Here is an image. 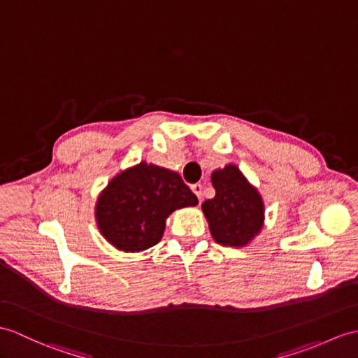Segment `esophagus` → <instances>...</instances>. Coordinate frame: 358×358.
<instances>
[{
	"instance_id": "esophagus-1",
	"label": "esophagus",
	"mask_w": 358,
	"mask_h": 358,
	"mask_svg": "<svg viewBox=\"0 0 358 358\" xmlns=\"http://www.w3.org/2000/svg\"><path fill=\"white\" fill-rule=\"evenodd\" d=\"M190 189H192V192L198 196V201L201 203L203 201V185L201 182H195V185L190 186Z\"/></svg>"
}]
</instances>
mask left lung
I'll use <instances>...</instances> for the list:
<instances>
[{"label": "left lung", "mask_w": 358, "mask_h": 358, "mask_svg": "<svg viewBox=\"0 0 358 358\" xmlns=\"http://www.w3.org/2000/svg\"><path fill=\"white\" fill-rule=\"evenodd\" d=\"M215 196L201 204L210 235L224 247H245L261 234L265 220L262 195L234 163L210 176Z\"/></svg>", "instance_id": "1"}]
</instances>
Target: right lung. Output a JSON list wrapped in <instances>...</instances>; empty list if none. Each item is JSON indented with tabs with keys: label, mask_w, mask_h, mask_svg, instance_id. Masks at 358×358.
<instances>
[{
	"label": "right lung",
	"mask_w": 358,
	"mask_h": 358,
	"mask_svg": "<svg viewBox=\"0 0 358 358\" xmlns=\"http://www.w3.org/2000/svg\"><path fill=\"white\" fill-rule=\"evenodd\" d=\"M198 198L176 171L140 162L120 171L97 196L94 217L101 235L123 253L148 250L160 243L166 220Z\"/></svg>",
	"instance_id": "obj_1"
}]
</instances>
